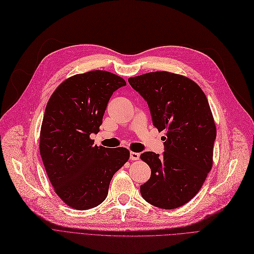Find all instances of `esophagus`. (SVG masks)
Listing matches in <instances>:
<instances>
[{"label": "esophagus", "mask_w": 254, "mask_h": 254, "mask_svg": "<svg viewBox=\"0 0 254 254\" xmlns=\"http://www.w3.org/2000/svg\"><path fill=\"white\" fill-rule=\"evenodd\" d=\"M139 153H135V152H130V159L131 160H138L139 159Z\"/></svg>", "instance_id": "esophagus-1"}]
</instances>
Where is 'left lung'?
I'll return each instance as SVG.
<instances>
[{
  "mask_svg": "<svg viewBox=\"0 0 254 254\" xmlns=\"http://www.w3.org/2000/svg\"><path fill=\"white\" fill-rule=\"evenodd\" d=\"M128 81L147 101L153 125L165 130L163 155H140L151 168L141 196L161 209L179 208L197 194L213 165L216 126L208 99L196 82L172 72H149Z\"/></svg>",
  "mask_w": 254,
  "mask_h": 254,
  "instance_id": "obj_1",
  "label": "left lung"
}]
</instances>
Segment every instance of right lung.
Returning <instances> with one entry per match:
<instances>
[{
	"label": "right lung",
	"instance_id": "1",
	"mask_svg": "<svg viewBox=\"0 0 254 254\" xmlns=\"http://www.w3.org/2000/svg\"><path fill=\"white\" fill-rule=\"evenodd\" d=\"M126 81L112 72L89 71L64 80L48 100L39 149L48 179L69 207L89 210L107 196L114 175L129 159L126 148L96 146L113 93Z\"/></svg>",
	"mask_w": 254,
	"mask_h": 254
}]
</instances>
